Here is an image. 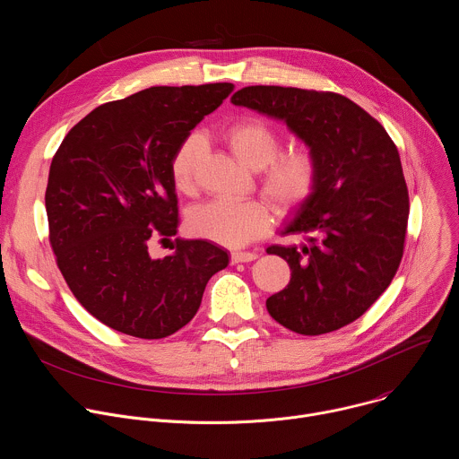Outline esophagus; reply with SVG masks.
Here are the masks:
<instances>
[{"mask_svg":"<svg viewBox=\"0 0 459 459\" xmlns=\"http://www.w3.org/2000/svg\"><path fill=\"white\" fill-rule=\"evenodd\" d=\"M257 255L254 252H243V250H236L230 254V261L232 264H247V261H254Z\"/></svg>","mask_w":459,"mask_h":459,"instance_id":"esophagus-1","label":"esophagus"}]
</instances>
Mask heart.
<instances>
[{"label": "heart", "mask_w": 459, "mask_h": 459, "mask_svg": "<svg viewBox=\"0 0 459 459\" xmlns=\"http://www.w3.org/2000/svg\"><path fill=\"white\" fill-rule=\"evenodd\" d=\"M230 152L248 169L259 170V188L281 216L305 207L319 183V163L308 145L281 151V133L264 117H241L223 130ZM207 156L202 134L185 136L174 149L169 170L174 188L195 192V176ZM188 230L221 247L238 248L265 236L273 225V209L265 200L225 202L214 200L194 207L186 216Z\"/></svg>", "instance_id": "b5f03b06"}]
</instances>
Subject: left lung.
Returning <instances> with one entry per match:
<instances>
[{
	"label": "left lung",
	"mask_w": 459,
	"mask_h": 459,
	"mask_svg": "<svg viewBox=\"0 0 459 459\" xmlns=\"http://www.w3.org/2000/svg\"><path fill=\"white\" fill-rule=\"evenodd\" d=\"M232 103L283 119L319 163L316 194L283 232L307 243L267 248L292 271L267 310L303 336L338 331L372 307L402 264L409 188L398 147L376 117L336 92L255 85Z\"/></svg>",
	"instance_id": "left-lung-1"
}]
</instances>
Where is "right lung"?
<instances>
[{
  "label": "right lung",
  "instance_id": "obj_1",
  "mask_svg": "<svg viewBox=\"0 0 459 459\" xmlns=\"http://www.w3.org/2000/svg\"><path fill=\"white\" fill-rule=\"evenodd\" d=\"M234 91L232 83L151 87L89 112L56 151L45 207L57 269L74 298L110 329L161 340L198 312L209 280L229 265L205 239L178 230L169 161L178 143Z\"/></svg>",
  "mask_w": 459,
  "mask_h": 459
}]
</instances>
